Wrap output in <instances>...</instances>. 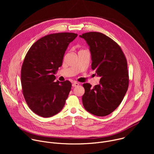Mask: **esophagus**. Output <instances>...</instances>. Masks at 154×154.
Returning <instances> with one entry per match:
<instances>
[{"instance_id":"1","label":"esophagus","mask_w":154,"mask_h":154,"mask_svg":"<svg viewBox=\"0 0 154 154\" xmlns=\"http://www.w3.org/2000/svg\"><path fill=\"white\" fill-rule=\"evenodd\" d=\"M72 86H73V87H76V86H77L78 85H79V83H77V82H74V83H72Z\"/></svg>"}]
</instances>
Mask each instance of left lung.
I'll use <instances>...</instances> for the list:
<instances>
[{
    "mask_svg": "<svg viewBox=\"0 0 154 154\" xmlns=\"http://www.w3.org/2000/svg\"><path fill=\"white\" fill-rule=\"evenodd\" d=\"M90 48L91 68L100 77V83L91 88L84 83L82 103L86 110L97 116L112 113L122 101L128 87L125 56L121 47L106 35L96 32L83 33Z\"/></svg>",
    "mask_w": 154,
    "mask_h": 154,
    "instance_id": "left-lung-1",
    "label": "left lung"
}]
</instances>
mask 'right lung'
<instances>
[{
  "label": "right lung",
  "instance_id": "right-lung-1",
  "mask_svg": "<svg viewBox=\"0 0 154 154\" xmlns=\"http://www.w3.org/2000/svg\"><path fill=\"white\" fill-rule=\"evenodd\" d=\"M77 36L68 32L48 35L36 41L25 57L21 68L23 93L29 107L39 116L51 117L64 106L72 85L68 80L55 82L54 74Z\"/></svg>",
  "mask_w": 154,
  "mask_h": 154
}]
</instances>
